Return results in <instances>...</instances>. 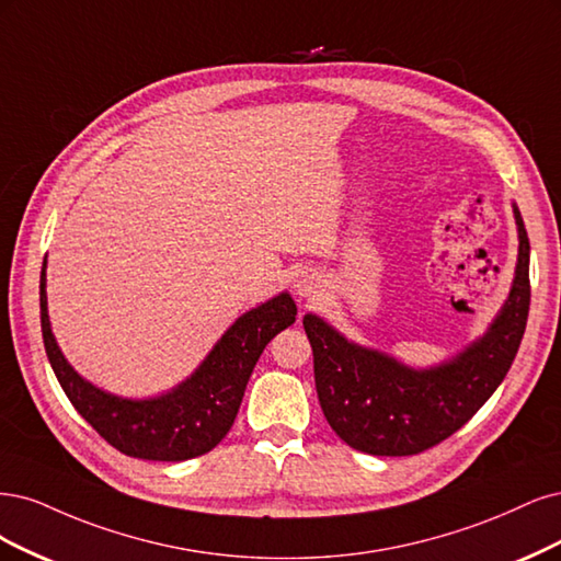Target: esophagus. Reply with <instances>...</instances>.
<instances>
[{
    "instance_id": "34e87169",
    "label": "esophagus",
    "mask_w": 561,
    "mask_h": 561,
    "mask_svg": "<svg viewBox=\"0 0 561 561\" xmlns=\"http://www.w3.org/2000/svg\"><path fill=\"white\" fill-rule=\"evenodd\" d=\"M294 288H296V294L302 296V298L317 294V288H319V277H317V273H312V270H302V273L296 277Z\"/></svg>"
}]
</instances>
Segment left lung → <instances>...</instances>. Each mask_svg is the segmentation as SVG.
<instances>
[{
    "label": "left lung",
    "mask_w": 561,
    "mask_h": 561,
    "mask_svg": "<svg viewBox=\"0 0 561 561\" xmlns=\"http://www.w3.org/2000/svg\"><path fill=\"white\" fill-rule=\"evenodd\" d=\"M519 256L501 314L449 364L412 370L399 360L347 342L327 321L305 314L314 354L323 417L350 447L375 457H410L459 431L503 382L527 329L529 238L515 207Z\"/></svg>",
    "instance_id": "obj_1"
}]
</instances>
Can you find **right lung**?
<instances>
[{"mask_svg": "<svg viewBox=\"0 0 561 561\" xmlns=\"http://www.w3.org/2000/svg\"><path fill=\"white\" fill-rule=\"evenodd\" d=\"M39 302L46 356L71 405L112 447L149 461H186L219 445L265 345L298 314L288 294L267 300L232 323L184 385L158 399L128 401L85 382L60 354L46 312V261Z\"/></svg>", "mask_w": 561, "mask_h": 561, "instance_id": "1", "label": "right lung"}]
</instances>
